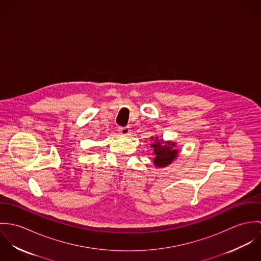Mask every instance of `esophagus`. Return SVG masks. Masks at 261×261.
I'll return each instance as SVG.
<instances>
[{"mask_svg": "<svg viewBox=\"0 0 261 261\" xmlns=\"http://www.w3.org/2000/svg\"><path fill=\"white\" fill-rule=\"evenodd\" d=\"M118 132H119L120 135H122V136H129V135H130V128H129L128 126L119 127V128H118Z\"/></svg>", "mask_w": 261, "mask_h": 261, "instance_id": "esophagus-1", "label": "esophagus"}]
</instances>
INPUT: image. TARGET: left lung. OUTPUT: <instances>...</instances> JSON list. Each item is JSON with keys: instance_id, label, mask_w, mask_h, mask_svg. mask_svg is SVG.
<instances>
[{"instance_id": "8db88e82", "label": "left lung", "mask_w": 261, "mask_h": 261, "mask_svg": "<svg viewBox=\"0 0 261 261\" xmlns=\"http://www.w3.org/2000/svg\"><path fill=\"white\" fill-rule=\"evenodd\" d=\"M153 139V137L151 138ZM165 142V144L162 143ZM176 143L173 142H164L159 141L158 138L154 139L153 143L150 145L151 148H153V164L158 168H164L172 164V162L177 158L179 150L175 149Z\"/></svg>"}]
</instances>
